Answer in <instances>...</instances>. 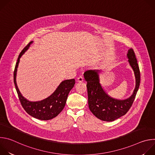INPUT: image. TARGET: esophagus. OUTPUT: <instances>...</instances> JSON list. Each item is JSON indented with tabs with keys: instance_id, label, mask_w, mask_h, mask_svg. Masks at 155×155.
<instances>
[{
	"instance_id": "34e87169",
	"label": "esophagus",
	"mask_w": 155,
	"mask_h": 155,
	"mask_svg": "<svg viewBox=\"0 0 155 155\" xmlns=\"http://www.w3.org/2000/svg\"><path fill=\"white\" fill-rule=\"evenodd\" d=\"M77 82H79V83H81L83 81V78L81 77V76H80L79 77L77 78Z\"/></svg>"
}]
</instances>
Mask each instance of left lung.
Returning <instances> with one entry per match:
<instances>
[{
    "instance_id": "1",
    "label": "left lung",
    "mask_w": 155,
    "mask_h": 155,
    "mask_svg": "<svg viewBox=\"0 0 155 155\" xmlns=\"http://www.w3.org/2000/svg\"><path fill=\"white\" fill-rule=\"evenodd\" d=\"M127 58L136 80L133 93L127 99H117L106 93L100 83L102 70H91L84 73V80L87 81L88 105L93 114L101 120L113 121L124 115L134 101L140 85V71L133 50H128Z\"/></svg>"
}]
</instances>
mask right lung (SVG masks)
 I'll return each instance as SVG.
<instances>
[{
  "instance_id": "add662e5",
  "label": "right lung",
  "mask_w": 155,
  "mask_h": 155,
  "mask_svg": "<svg viewBox=\"0 0 155 155\" xmlns=\"http://www.w3.org/2000/svg\"><path fill=\"white\" fill-rule=\"evenodd\" d=\"M33 43L31 41L19 54L14 71V83L21 102L26 112L32 117L40 120H49L57 117L65 107L69 92L75 84V80L62 81L56 90L48 97L39 101L32 102L26 99L20 93L16 83V73L21 57L29 49Z\"/></svg>"
}]
</instances>
